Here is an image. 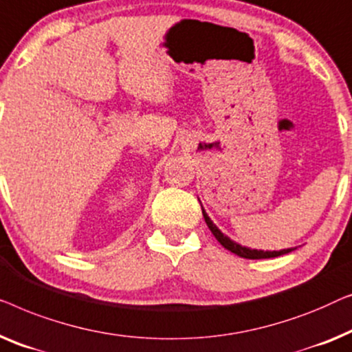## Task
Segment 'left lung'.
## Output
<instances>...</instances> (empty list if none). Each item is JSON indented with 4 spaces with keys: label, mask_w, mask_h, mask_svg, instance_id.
<instances>
[{
    "label": "left lung",
    "mask_w": 352,
    "mask_h": 352,
    "mask_svg": "<svg viewBox=\"0 0 352 352\" xmlns=\"http://www.w3.org/2000/svg\"><path fill=\"white\" fill-rule=\"evenodd\" d=\"M202 215H204V220L207 226H209V230L212 231V234H214L217 237V241L220 242L221 245L225 247V249H228L230 252H232V254L239 255L242 256V258H249V260H260V258H274V256H280V255H285L289 254V252H292L294 249H284V250H273V252H268V250H256V249H249V247H242L237 244V242L231 241L230 237H228L226 234H223L219 228H217L214 225V221H212L209 219V215L206 214V210L202 209Z\"/></svg>",
    "instance_id": "left-lung-1"
}]
</instances>
